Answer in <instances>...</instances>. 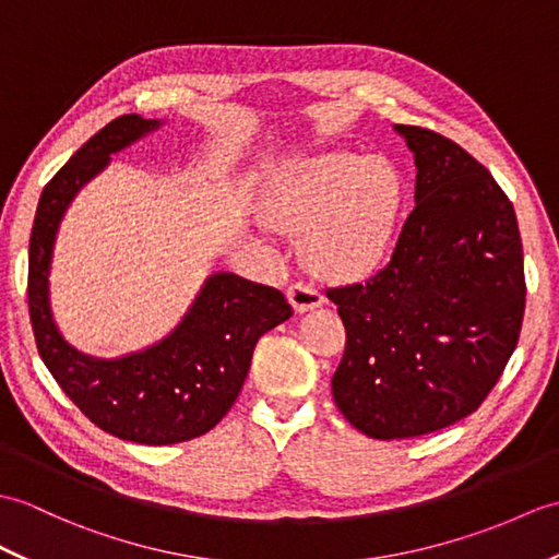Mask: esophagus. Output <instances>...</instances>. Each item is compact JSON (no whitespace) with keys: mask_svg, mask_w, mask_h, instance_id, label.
Wrapping results in <instances>:
<instances>
[{"mask_svg":"<svg viewBox=\"0 0 559 559\" xmlns=\"http://www.w3.org/2000/svg\"><path fill=\"white\" fill-rule=\"evenodd\" d=\"M288 300L297 314H305V311H311L323 305V295L309 283H293L288 288Z\"/></svg>","mask_w":559,"mask_h":559,"instance_id":"esophagus-1","label":"esophagus"}]
</instances>
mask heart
I'll use <instances>...</instances> for the list:
<instances>
[{"label": "heart", "instance_id": "b5f03b06", "mask_svg": "<svg viewBox=\"0 0 559 559\" xmlns=\"http://www.w3.org/2000/svg\"><path fill=\"white\" fill-rule=\"evenodd\" d=\"M407 183L383 157L331 150L285 162L269 192L274 224L309 228L311 264L333 276H365L391 254Z\"/></svg>", "mask_w": 559, "mask_h": 559}]
</instances>
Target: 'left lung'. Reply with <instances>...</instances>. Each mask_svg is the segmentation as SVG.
<instances>
[{"label":"left lung","mask_w":559,"mask_h":559,"mask_svg":"<svg viewBox=\"0 0 559 559\" xmlns=\"http://www.w3.org/2000/svg\"><path fill=\"white\" fill-rule=\"evenodd\" d=\"M393 128L417 166L414 210L379 274L329 290L347 333L333 400L381 440L481 405L514 353L526 295L514 206L496 178L457 142Z\"/></svg>","instance_id":"1"}]
</instances>
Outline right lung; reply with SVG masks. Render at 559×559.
I'll use <instances>...</instances> for the list:
<instances>
[{
    "instance_id": "right-lung-1",
    "label": "right lung",
    "mask_w": 559,
    "mask_h": 559,
    "mask_svg": "<svg viewBox=\"0 0 559 559\" xmlns=\"http://www.w3.org/2000/svg\"><path fill=\"white\" fill-rule=\"evenodd\" d=\"M166 121L126 114L102 128L45 186L28 252V307L45 367L85 417L121 440L174 445L214 428L248 379L257 341L293 317L285 297L230 271L206 276L171 333L121 357H93L59 331L49 300L51 257L75 194L111 154L157 133Z\"/></svg>"
}]
</instances>
